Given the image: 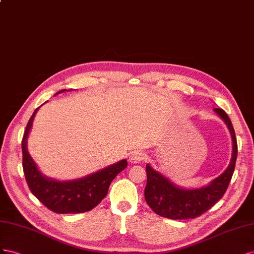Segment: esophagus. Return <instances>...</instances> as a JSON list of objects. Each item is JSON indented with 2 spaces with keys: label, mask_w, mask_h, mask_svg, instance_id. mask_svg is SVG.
I'll return each instance as SVG.
<instances>
[{
  "label": "esophagus",
  "mask_w": 254,
  "mask_h": 254,
  "mask_svg": "<svg viewBox=\"0 0 254 254\" xmlns=\"http://www.w3.org/2000/svg\"><path fill=\"white\" fill-rule=\"evenodd\" d=\"M144 158V154L142 153V152H139V151H134V152H131L128 155V161L131 164H137L141 162L142 159Z\"/></svg>",
  "instance_id": "1"
}]
</instances>
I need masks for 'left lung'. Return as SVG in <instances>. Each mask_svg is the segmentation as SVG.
<instances>
[{
  "instance_id": "8db88e82",
  "label": "left lung",
  "mask_w": 254,
  "mask_h": 254,
  "mask_svg": "<svg viewBox=\"0 0 254 254\" xmlns=\"http://www.w3.org/2000/svg\"><path fill=\"white\" fill-rule=\"evenodd\" d=\"M214 112L226 123L231 135L232 156L229 166L220 176L212 180L208 184L195 188H186L179 186L168 177L147 164L144 199L157 215L170 219L195 218L208 211L226 192L235 168L237 141L233 126L226 112L221 108H214Z\"/></svg>"
}]
</instances>
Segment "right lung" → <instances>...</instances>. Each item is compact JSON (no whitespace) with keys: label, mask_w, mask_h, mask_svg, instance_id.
<instances>
[{"label":"right lung","mask_w":254,"mask_h":254,"mask_svg":"<svg viewBox=\"0 0 254 254\" xmlns=\"http://www.w3.org/2000/svg\"><path fill=\"white\" fill-rule=\"evenodd\" d=\"M64 91L66 89L56 92L55 95ZM42 105L36 108L32 115L22 139L23 171L27 185L35 197L55 213L77 214L88 212L102 201L107 194L112 181L119 172L127 168V159H121L88 176L74 180L60 181L45 176L27 150V138L31 133L34 118Z\"/></svg>","instance_id":"1"}]
</instances>
